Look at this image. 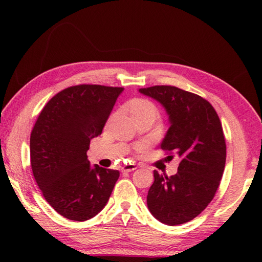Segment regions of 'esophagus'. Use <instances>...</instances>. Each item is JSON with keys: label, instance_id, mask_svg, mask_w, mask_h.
Segmentation results:
<instances>
[{"label": "esophagus", "instance_id": "obj_1", "mask_svg": "<svg viewBox=\"0 0 262 262\" xmlns=\"http://www.w3.org/2000/svg\"><path fill=\"white\" fill-rule=\"evenodd\" d=\"M134 170H136L135 164H126V165H123L122 167V172H132Z\"/></svg>", "mask_w": 262, "mask_h": 262}]
</instances>
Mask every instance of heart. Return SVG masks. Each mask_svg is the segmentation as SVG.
Segmentation results:
<instances>
[{
	"instance_id": "obj_1",
	"label": "heart",
	"mask_w": 262,
	"mask_h": 262,
	"mask_svg": "<svg viewBox=\"0 0 262 262\" xmlns=\"http://www.w3.org/2000/svg\"><path fill=\"white\" fill-rule=\"evenodd\" d=\"M129 108L134 118L139 117V115H142V114H154L157 117V113H158L157 107L155 106L152 101L144 98L133 99L129 104Z\"/></svg>"
}]
</instances>
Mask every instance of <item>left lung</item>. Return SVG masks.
<instances>
[{
	"instance_id": "left-lung-1",
	"label": "left lung",
	"mask_w": 262,
	"mask_h": 262,
	"mask_svg": "<svg viewBox=\"0 0 262 262\" xmlns=\"http://www.w3.org/2000/svg\"><path fill=\"white\" fill-rule=\"evenodd\" d=\"M139 91L166 110L171 126L161 148L167 158H173L172 154L180 157L174 176L154 171L148 208L164 224H184L206 209L220 186L227 159L221 120L209 101L179 88L155 85Z\"/></svg>"
}]
</instances>
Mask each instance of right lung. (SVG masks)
Wrapping results in <instances>:
<instances>
[{"mask_svg": "<svg viewBox=\"0 0 262 262\" xmlns=\"http://www.w3.org/2000/svg\"><path fill=\"white\" fill-rule=\"evenodd\" d=\"M123 88L79 84L43 106L30 137L31 167L43 198L66 219L83 222L106 206L118 170L91 167L86 151L103 132Z\"/></svg>", "mask_w": 262, "mask_h": 262, "instance_id": "add662e5", "label": "right lung"}]
</instances>
